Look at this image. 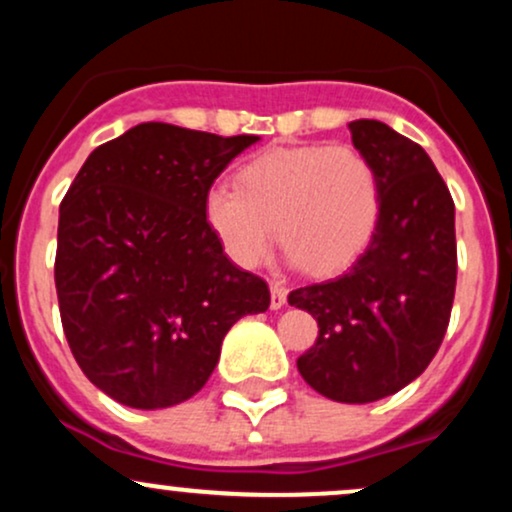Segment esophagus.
<instances>
[{"label":"esophagus","mask_w":512,"mask_h":512,"mask_svg":"<svg viewBox=\"0 0 512 512\" xmlns=\"http://www.w3.org/2000/svg\"><path fill=\"white\" fill-rule=\"evenodd\" d=\"M269 291H272V310H279L284 308L286 303V286L279 284V281H272V286H269Z\"/></svg>","instance_id":"1"}]
</instances>
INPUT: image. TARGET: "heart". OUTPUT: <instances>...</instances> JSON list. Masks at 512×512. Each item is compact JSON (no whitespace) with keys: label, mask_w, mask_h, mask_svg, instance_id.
Returning a JSON list of instances; mask_svg holds the SVG:
<instances>
[{"label":"heart","mask_w":512,"mask_h":512,"mask_svg":"<svg viewBox=\"0 0 512 512\" xmlns=\"http://www.w3.org/2000/svg\"><path fill=\"white\" fill-rule=\"evenodd\" d=\"M378 170L351 144L269 149L245 163L236 187L216 185L204 216L238 267L267 260L276 238L293 264L325 276L368 248L380 221Z\"/></svg>","instance_id":"heart-1"}]
</instances>
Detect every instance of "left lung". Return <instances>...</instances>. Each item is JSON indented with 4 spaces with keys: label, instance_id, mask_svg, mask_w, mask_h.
Here are the masks:
<instances>
[{
    "label": "left lung",
    "instance_id": "obj_1",
    "mask_svg": "<svg viewBox=\"0 0 512 512\" xmlns=\"http://www.w3.org/2000/svg\"><path fill=\"white\" fill-rule=\"evenodd\" d=\"M380 180V221L344 274L289 293L320 334L298 358L315 392L378 402L419 378L443 344L457 281L455 202L433 161L378 120L349 125Z\"/></svg>",
    "mask_w": 512,
    "mask_h": 512
}]
</instances>
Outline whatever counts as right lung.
Returning a JSON list of instances; mask_svg holds the SVG:
<instances>
[{
    "mask_svg": "<svg viewBox=\"0 0 512 512\" xmlns=\"http://www.w3.org/2000/svg\"><path fill=\"white\" fill-rule=\"evenodd\" d=\"M252 134L142 122L91 151L60 204L55 286L64 337L98 390L166 409L202 390L226 332L269 286L226 255L204 199Z\"/></svg>",
    "mask_w": 512,
    "mask_h": 512,
    "instance_id": "obj_1",
    "label": "right lung"
}]
</instances>
